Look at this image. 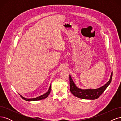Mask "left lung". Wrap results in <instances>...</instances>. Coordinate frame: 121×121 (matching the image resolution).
<instances>
[{
    "label": "left lung",
    "instance_id": "left-lung-1",
    "mask_svg": "<svg viewBox=\"0 0 121 121\" xmlns=\"http://www.w3.org/2000/svg\"><path fill=\"white\" fill-rule=\"evenodd\" d=\"M112 77V72L110 79L105 85L96 89H85L79 88L76 85L72 79L71 75H69V85H70V91L71 93L76 97L85 99L94 100L99 97L104 90L107 89L108 86L110 84Z\"/></svg>",
    "mask_w": 121,
    "mask_h": 121
}]
</instances>
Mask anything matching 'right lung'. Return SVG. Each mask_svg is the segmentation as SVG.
Here are the masks:
<instances>
[{
    "instance_id": "right-lung-1",
    "label": "right lung",
    "mask_w": 121,
    "mask_h": 121,
    "mask_svg": "<svg viewBox=\"0 0 121 121\" xmlns=\"http://www.w3.org/2000/svg\"><path fill=\"white\" fill-rule=\"evenodd\" d=\"M50 90H51V84L50 85V87L49 88L48 90L47 91L46 93H45L44 94H43L41 95L37 96L35 98H25L24 97H23V96H22L20 94V95L21 96V97L23 99H24L26 101H37V100H42L43 99L46 98L47 96L49 95V94L50 92Z\"/></svg>"
}]
</instances>
